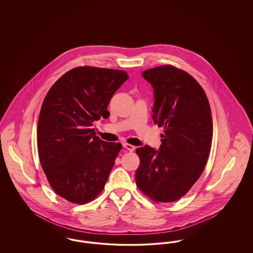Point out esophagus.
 <instances>
[{
  "mask_svg": "<svg viewBox=\"0 0 253 253\" xmlns=\"http://www.w3.org/2000/svg\"><path fill=\"white\" fill-rule=\"evenodd\" d=\"M123 147L125 148V149H127L128 151H130V152H133L134 150H135V147L134 146H132L131 144H128V143H123Z\"/></svg>",
  "mask_w": 253,
  "mask_h": 253,
  "instance_id": "34e87169",
  "label": "esophagus"
}]
</instances>
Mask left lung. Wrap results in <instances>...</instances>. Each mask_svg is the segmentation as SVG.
<instances>
[{"instance_id":"1","label":"left lung","mask_w":253,"mask_h":253,"mask_svg":"<svg viewBox=\"0 0 253 253\" xmlns=\"http://www.w3.org/2000/svg\"><path fill=\"white\" fill-rule=\"evenodd\" d=\"M141 75L154 89L152 119L164 134L158 151L148 145L136 149L140 164L135 181L151 199L172 202L203 172L212 139L211 107L204 90L188 73L163 65Z\"/></svg>"}]
</instances>
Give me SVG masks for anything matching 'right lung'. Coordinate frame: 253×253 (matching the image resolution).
<instances>
[{"mask_svg": "<svg viewBox=\"0 0 253 253\" xmlns=\"http://www.w3.org/2000/svg\"><path fill=\"white\" fill-rule=\"evenodd\" d=\"M129 76L90 66L65 73L45 96L38 121V152L50 186L76 204L104 189L122 145L106 142L92 129L108 119L110 99Z\"/></svg>", "mask_w": 253, "mask_h": 253, "instance_id": "obj_1", "label": "right lung"}]
</instances>
